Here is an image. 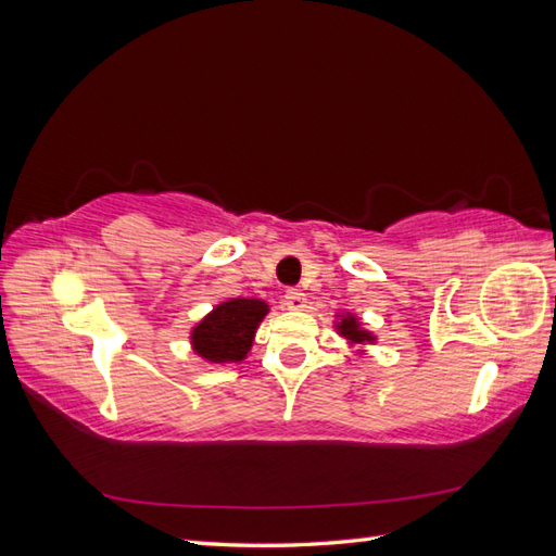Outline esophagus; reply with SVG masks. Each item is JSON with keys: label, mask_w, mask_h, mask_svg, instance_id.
<instances>
[{"label": "esophagus", "mask_w": 556, "mask_h": 556, "mask_svg": "<svg viewBox=\"0 0 556 556\" xmlns=\"http://www.w3.org/2000/svg\"><path fill=\"white\" fill-rule=\"evenodd\" d=\"M305 303H307V299L301 289H289L287 293H283V305H287L289 309H303Z\"/></svg>", "instance_id": "esophagus-1"}]
</instances>
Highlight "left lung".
<instances>
[{
  "mask_svg": "<svg viewBox=\"0 0 556 556\" xmlns=\"http://www.w3.org/2000/svg\"><path fill=\"white\" fill-rule=\"evenodd\" d=\"M341 321H337V331L341 333V337L351 343V345H367V343H374L377 339L371 337V331H365L363 325H359V319L353 315V313H341L339 315Z\"/></svg>",
  "mask_w": 556,
  "mask_h": 556,
  "instance_id": "1",
  "label": "left lung"
}]
</instances>
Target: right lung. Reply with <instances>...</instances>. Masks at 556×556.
Instances as JSON below:
<instances>
[{"label": "right lung", "mask_w": 556, "mask_h": 556, "mask_svg": "<svg viewBox=\"0 0 556 556\" xmlns=\"http://www.w3.org/2000/svg\"><path fill=\"white\" fill-rule=\"evenodd\" d=\"M269 313V305L257 299H229L215 305L191 329V348L205 363H241L249 355L255 329Z\"/></svg>", "instance_id": "add662e5"}]
</instances>
